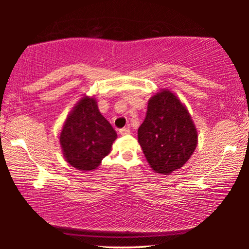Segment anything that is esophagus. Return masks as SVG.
Masks as SVG:
<instances>
[{"instance_id": "34e87169", "label": "esophagus", "mask_w": 249, "mask_h": 249, "mask_svg": "<svg viewBox=\"0 0 249 249\" xmlns=\"http://www.w3.org/2000/svg\"><path fill=\"white\" fill-rule=\"evenodd\" d=\"M129 133H130L129 127H124V128L120 129V134L122 135V136H126V135H129Z\"/></svg>"}]
</instances>
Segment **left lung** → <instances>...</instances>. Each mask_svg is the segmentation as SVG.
Listing matches in <instances>:
<instances>
[{"mask_svg": "<svg viewBox=\"0 0 249 249\" xmlns=\"http://www.w3.org/2000/svg\"><path fill=\"white\" fill-rule=\"evenodd\" d=\"M137 134L149 166L160 175L182 168L197 145V130L190 113L169 89H161L149 99Z\"/></svg>", "mask_w": 249, "mask_h": 249, "instance_id": "obj_1", "label": "left lung"}]
</instances>
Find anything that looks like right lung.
Returning a JSON list of instances; mask_svg holds the SVG:
<instances>
[{
  "label": "right lung",
  "mask_w": 249,
  "mask_h": 249,
  "mask_svg": "<svg viewBox=\"0 0 249 249\" xmlns=\"http://www.w3.org/2000/svg\"><path fill=\"white\" fill-rule=\"evenodd\" d=\"M116 138V132L101 114L94 96L84 95L67 116L59 141L69 165L91 171L109 154Z\"/></svg>",
  "instance_id": "add662e5"
}]
</instances>
